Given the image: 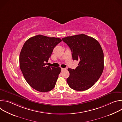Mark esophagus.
<instances>
[{"label":"esophagus","instance_id":"1","mask_svg":"<svg viewBox=\"0 0 122 122\" xmlns=\"http://www.w3.org/2000/svg\"><path fill=\"white\" fill-rule=\"evenodd\" d=\"M65 69H66V68H61V71H64V70H65Z\"/></svg>","mask_w":122,"mask_h":122}]
</instances>
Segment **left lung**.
I'll return each instance as SVG.
<instances>
[{"mask_svg": "<svg viewBox=\"0 0 122 122\" xmlns=\"http://www.w3.org/2000/svg\"><path fill=\"white\" fill-rule=\"evenodd\" d=\"M70 48L73 60L79 61L75 69L69 68L66 81L72 89L82 91L93 86L101 76L104 69V54L99 42L85 34L62 39Z\"/></svg>", "mask_w": 122, "mask_h": 122, "instance_id": "left-lung-1", "label": "left lung"}]
</instances>
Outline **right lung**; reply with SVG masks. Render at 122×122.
<instances>
[{
	"mask_svg": "<svg viewBox=\"0 0 122 122\" xmlns=\"http://www.w3.org/2000/svg\"><path fill=\"white\" fill-rule=\"evenodd\" d=\"M58 38L38 35L24 43L19 56L20 67L29 85L41 92H49L55 87L61 69L46 66L54 48L61 41Z\"/></svg>",
	"mask_w": 122,
	"mask_h": 122,
	"instance_id": "obj_1",
	"label": "right lung"
}]
</instances>
